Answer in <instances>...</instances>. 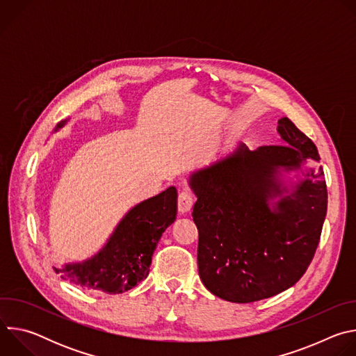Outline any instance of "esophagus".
<instances>
[{"label": "esophagus", "instance_id": "34e87169", "mask_svg": "<svg viewBox=\"0 0 356 356\" xmlns=\"http://www.w3.org/2000/svg\"><path fill=\"white\" fill-rule=\"evenodd\" d=\"M177 207H179V213L180 214H186L191 210L193 207V197L188 191H181L179 194V198H177Z\"/></svg>", "mask_w": 356, "mask_h": 356}]
</instances>
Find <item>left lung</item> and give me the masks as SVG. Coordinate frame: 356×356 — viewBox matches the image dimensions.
<instances>
[{
  "instance_id": "obj_1",
  "label": "left lung",
  "mask_w": 356,
  "mask_h": 356,
  "mask_svg": "<svg viewBox=\"0 0 356 356\" xmlns=\"http://www.w3.org/2000/svg\"><path fill=\"white\" fill-rule=\"evenodd\" d=\"M282 145L229 154L188 176L197 197L200 279L214 296L252 302L276 296L307 270L327 216V184L314 142L287 117Z\"/></svg>"
}]
</instances>
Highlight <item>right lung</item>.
<instances>
[{
	"instance_id": "obj_1",
	"label": "right lung",
	"mask_w": 356,
	"mask_h": 356,
	"mask_svg": "<svg viewBox=\"0 0 356 356\" xmlns=\"http://www.w3.org/2000/svg\"><path fill=\"white\" fill-rule=\"evenodd\" d=\"M62 120L52 134L67 122ZM177 214V190L168 187L158 195L134 206L117 224L97 253L81 262L65 264L56 273L70 283L107 294L131 290L147 277L156 245Z\"/></svg>"
}]
</instances>
